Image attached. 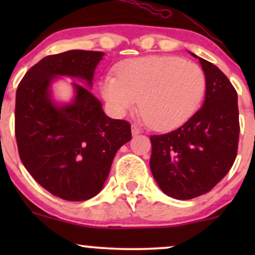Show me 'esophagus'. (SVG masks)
I'll list each match as a JSON object with an SVG mask.
<instances>
[{"label":"esophagus","instance_id":"esophagus-1","mask_svg":"<svg viewBox=\"0 0 255 255\" xmlns=\"http://www.w3.org/2000/svg\"><path fill=\"white\" fill-rule=\"evenodd\" d=\"M141 129H140L139 127H136L135 125H133L131 126V134H133V135H137V134H140L141 133Z\"/></svg>","mask_w":255,"mask_h":255}]
</instances>
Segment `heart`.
Here are the masks:
<instances>
[{
  "mask_svg": "<svg viewBox=\"0 0 255 255\" xmlns=\"http://www.w3.org/2000/svg\"><path fill=\"white\" fill-rule=\"evenodd\" d=\"M101 91L115 115L124 116L140 101V114L157 130L180 127L194 115L206 91V78L198 64L176 56L126 60L118 78L107 75Z\"/></svg>",
  "mask_w": 255,
  "mask_h": 255,
  "instance_id": "1",
  "label": "heart"
}]
</instances>
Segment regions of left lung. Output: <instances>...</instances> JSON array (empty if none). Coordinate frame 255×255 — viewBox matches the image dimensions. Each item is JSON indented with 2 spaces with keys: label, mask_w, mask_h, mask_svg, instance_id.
I'll list each match as a JSON object with an SVG mask.
<instances>
[{
  "label": "left lung",
  "mask_w": 255,
  "mask_h": 255,
  "mask_svg": "<svg viewBox=\"0 0 255 255\" xmlns=\"http://www.w3.org/2000/svg\"><path fill=\"white\" fill-rule=\"evenodd\" d=\"M198 58L206 78L204 105L177 129L150 136L152 175L166 195L178 200L211 191L238 154V92L218 67Z\"/></svg>",
  "instance_id": "8db88e82"
}]
</instances>
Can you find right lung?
I'll return each instance as SVG.
<instances>
[{
    "mask_svg": "<svg viewBox=\"0 0 255 255\" xmlns=\"http://www.w3.org/2000/svg\"><path fill=\"white\" fill-rule=\"evenodd\" d=\"M101 51L50 55L28 69L15 98V137L20 159L31 176L52 195L84 201L97 195L116 152L131 139L130 124L108 118L89 89L74 85L72 104L57 107L50 84L57 75L92 85Z\"/></svg>",
    "mask_w": 255,
    "mask_h": 255,
    "instance_id": "right-lung-1",
    "label": "right lung"
}]
</instances>
